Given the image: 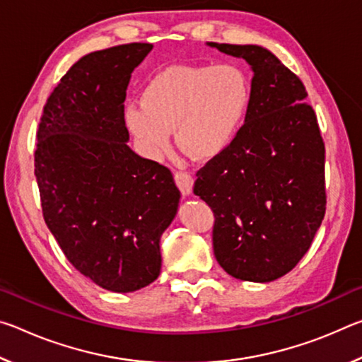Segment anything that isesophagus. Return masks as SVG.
Wrapping results in <instances>:
<instances>
[{"label":"esophagus","instance_id":"obj_1","mask_svg":"<svg viewBox=\"0 0 362 362\" xmlns=\"http://www.w3.org/2000/svg\"><path fill=\"white\" fill-rule=\"evenodd\" d=\"M174 179H175L177 187L180 188L183 196H188L189 193H192V189H193V175L192 174L185 173V170H177V173L174 174Z\"/></svg>","mask_w":362,"mask_h":362}]
</instances>
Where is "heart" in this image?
Instances as JSON below:
<instances>
[{"label":"heart","mask_w":362,"mask_h":362,"mask_svg":"<svg viewBox=\"0 0 362 362\" xmlns=\"http://www.w3.org/2000/svg\"><path fill=\"white\" fill-rule=\"evenodd\" d=\"M250 102V86L235 65H174L150 79L142 103L126 108V124L140 148L159 158L170 131L198 158H214L241 129Z\"/></svg>","instance_id":"b5f03b06"}]
</instances>
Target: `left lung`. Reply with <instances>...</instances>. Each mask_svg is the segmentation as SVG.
<instances>
[{"label":"left lung","mask_w":362,"mask_h":362,"mask_svg":"<svg viewBox=\"0 0 362 362\" xmlns=\"http://www.w3.org/2000/svg\"><path fill=\"white\" fill-rule=\"evenodd\" d=\"M254 71L246 119L196 173L214 212V254L233 278L269 283L302 260L326 214L324 142L306 89L268 49L207 42Z\"/></svg>","instance_id":"obj_1"}]
</instances>
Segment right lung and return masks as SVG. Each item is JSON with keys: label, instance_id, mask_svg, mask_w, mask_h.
I'll return each instance as SVG.
<instances>
[{"label": "right lung", "instance_id": "1", "mask_svg": "<svg viewBox=\"0 0 362 362\" xmlns=\"http://www.w3.org/2000/svg\"><path fill=\"white\" fill-rule=\"evenodd\" d=\"M151 49L129 42L79 59L49 95L36 132L47 228L79 273L112 292L159 276V240L180 199L170 170L126 144V89Z\"/></svg>", "mask_w": 362, "mask_h": 362}]
</instances>
